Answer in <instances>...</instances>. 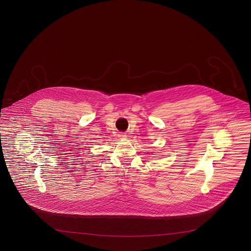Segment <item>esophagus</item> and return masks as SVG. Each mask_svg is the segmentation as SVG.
Wrapping results in <instances>:
<instances>
[{
    "label": "esophagus",
    "mask_w": 251,
    "mask_h": 251,
    "mask_svg": "<svg viewBox=\"0 0 251 251\" xmlns=\"http://www.w3.org/2000/svg\"><path fill=\"white\" fill-rule=\"evenodd\" d=\"M119 137L120 138H123V139H124V138H126V135H125V134H120Z\"/></svg>",
    "instance_id": "34e87169"
}]
</instances>
